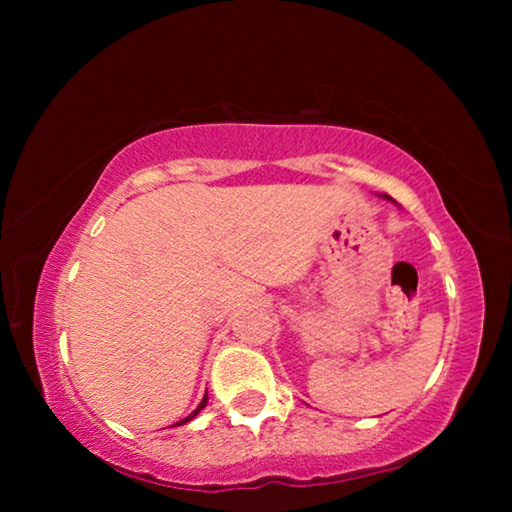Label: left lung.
I'll list each match as a JSON object with an SVG mask.
<instances>
[{"mask_svg":"<svg viewBox=\"0 0 512 512\" xmlns=\"http://www.w3.org/2000/svg\"><path fill=\"white\" fill-rule=\"evenodd\" d=\"M384 198H388V201H393V198H391V196H384Z\"/></svg>","mask_w":512,"mask_h":512,"instance_id":"8db88e82","label":"left lung"}]
</instances>
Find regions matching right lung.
I'll use <instances>...</instances> for the list:
<instances>
[{
    "instance_id": "add662e5",
    "label": "right lung",
    "mask_w": 512,
    "mask_h": 512,
    "mask_svg": "<svg viewBox=\"0 0 512 512\" xmlns=\"http://www.w3.org/2000/svg\"><path fill=\"white\" fill-rule=\"evenodd\" d=\"M205 404H207V393H205V397H203V402H201V404H198V409H196L194 413H189V415H187V418H183V420H180V422H176V424H185V422H189V420H194V418H196V415H198V413H201V411L205 409Z\"/></svg>"
}]
</instances>
